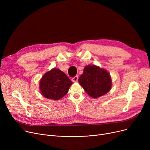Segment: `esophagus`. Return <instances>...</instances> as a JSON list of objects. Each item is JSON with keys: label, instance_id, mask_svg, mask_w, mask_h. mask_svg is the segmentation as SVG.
Here are the masks:
<instances>
[{"label": "esophagus", "instance_id": "esophagus-1", "mask_svg": "<svg viewBox=\"0 0 150 150\" xmlns=\"http://www.w3.org/2000/svg\"><path fill=\"white\" fill-rule=\"evenodd\" d=\"M72 80L73 82H77L78 80V76H75L73 77Z\"/></svg>", "mask_w": 150, "mask_h": 150}]
</instances>
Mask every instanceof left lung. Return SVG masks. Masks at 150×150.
Wrapping results in <instances>:
<instances>
[{
	"mask_svg": "<svg viewBox=\"0 0 150 150\" xmlns=\"http://www.w3.org/2000/svg\"><path fill=\"white\" fill-rule=\"evenodd\" d=\"M78 81L86 93L94 98L104 96L112 86L109 73L106 70L94 65L84 67Z\"/></svg>",
	"mask_w": 150,
	"mask_h": 150,
	"instance_id": "left-lung-1",
	"label": "left lung"
}]
</instances>
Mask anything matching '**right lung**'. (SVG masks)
Instances as JSON below:
<instances>
[{"instance_id":"add662e5","label":"right lung","mask_w":150,"mask_h":150,"mask_svg":"<svg viewBox=\"0 0 150 150\" xmlns=\"http://www.w3.org/2000/svg\"><path fill=\"white\" fill-rule=\"evenodd\" d=\"M72 84V82L64 72L54 68L43 75L40 81V90L44 97L57 100L66 95Z\"/></svg>"}]
</instances>
